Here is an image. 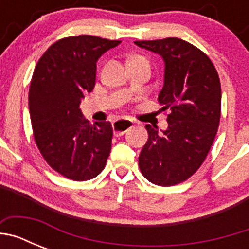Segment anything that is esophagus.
Masks as SVG:
<instances>
[{"mask_svg":"<svg viewBox=\"0 0 249 249\" xmlns=\"http://www.w3.org/2000/svg\"><path fill=\"white\" fill-rule=\"evenodd\" d=\"M135 122L132 120H126V118H120V120L114 121L112 127H113L114 136H122L123 133H126L131 127H133Z\"/></svg>","mask_w":249,"mask_h":249,"instance_id":"1","label":"esophagus"}]
</instances>
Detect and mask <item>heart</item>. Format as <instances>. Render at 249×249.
<instances>
[{"instance_id": "1", "label": "heart", "mask_w": 249, "mask_h": 249, "mask_svg": "<svg viewBox=\"0 0 249 249\" xmlns=\"http://www.w3.org/2000/svg\"><path fill=\"white\" fill-rule=\"evenodd\" d=\"M141 56H136V57H133V58H140ZM141 58H143V57H141Z\"/></svg>"}]
</instances>
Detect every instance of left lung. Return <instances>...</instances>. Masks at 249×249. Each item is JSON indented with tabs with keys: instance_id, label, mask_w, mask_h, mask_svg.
I'll use <instances>...</instances> for the list:
<instances>
[{
	"instance_id": "left-lung-1",
	"label": "left lung",
	"mask_w": 249,
	"mask_h": 249,
	"mask_svg": "<svg viewBox=\"0 0 249 249\" xmlns=\"http://www.w3.org/2000/svg\"><path fill=\"white\" fill-rule=\"evenodd\" d=\"M164 59V85L158 101L168 111V128L146 124L148 140L138 157L144 177L157 186L187 181L206 160L221 120V82L204 52L177 37L136 41Z\"/></svg>"
}]
</instances>
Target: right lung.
<instances>
[{
    "mask_svg": "<svg viewBox=\"0 0 249 249\" xmlns=\"http://www.w3.org/2000/svg\"><path fill=\"white\" fill-rule=\"evenodd\" d=\"M120 43L89 35L65 37L35 67L28 93L35 142L48 166L73 181L100 175L111 152V122L91 124L80 103L93 89L97 59Z\"/></svg>",
    "mask_w": 249,
    "mask_h": 249,
    "instance_id": "right-lung-1",
    "label": "right lung"
}]
</instances>
